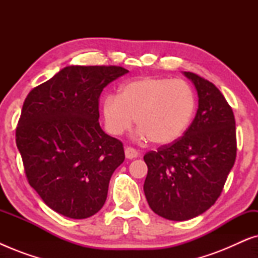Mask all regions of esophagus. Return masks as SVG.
Masks as SVG:
<instances>
[{
  "instance_id": "1",
  "label": "esophagus",
  "mask_w": 258,
  "mask_h": 258,
  "mask_svg": "<svg viewBox=\"0 0 258 258\" xmlns=\"http://www.w3.org/2000/svg\"><path fill=\"white\" fill-rule=\"evenodd\" d=\"M124 153H125V157L129 158V160H133V158H136L139 156V151L134 149L132 147H126Z\"/></svg>"
}]
</instances>
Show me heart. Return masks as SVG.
Returning <instances> with one entry per match:
<instances>
[{
	"label": "heart",
	"mask_w": 258,
	"mask_h": 258,
	"mask_svg": "<svg viewBox=\"0 0 258 258\" xmlns=\"http://www.w3.org/2000/svg\"><path fill=\"white\" fill-rule=\"evenodd\" d=\"M196 96L184 81L169 77H140L123 84L118 96L105 97L102 105L105 125L112 135L132 128L157 146L177 141L192 121Z\"/></svg>",
	"instance_id": "obj_1"
}]
</instances>
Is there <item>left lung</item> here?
<instances>
[{
  "label": "left lung",
  "instance_id": "8db88e82",
  "mask_svg": "<svg viewBox=\"0 0 258 258\" xmlns=\"http://www.w3.org/2000/svg\"><path fill=\"white\" fill-rule=\"evenodd\" d=\"M199 95V109L184 135L144 155L143 190L158 216L186 221L214 206L236 160L234 112L213 83L184 72Z\"/></svg>",
  "mask_w": 258,
  "mask_h": 258
}]
</instances>
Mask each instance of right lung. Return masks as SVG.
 Listing matches in <instances>:
<instances>
[{"label":"right lung","instance_id":"add662e5","mask_svg":"<svg viewBox=\"0 0 258 258\" xmlns=\"http://www.w3.org/2000/svg\"><path fill=\"white\" fill-rule=\"evenodd\" d=\"M128 70L69 66L24 100L16 146L31 188L56 213L82 220L101 210L112 172L124 161L121 141L102 130V90Z\"/></svg>","mask_w":258,"mask_h":258}]
</instances>
